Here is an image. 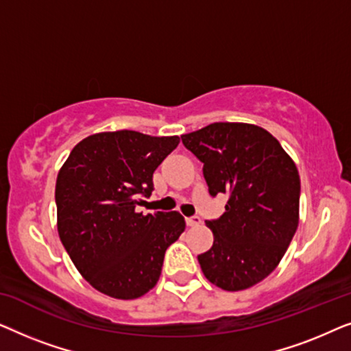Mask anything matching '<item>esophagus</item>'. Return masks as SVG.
<instances>
[{
	"mask_svg": "<svg viewBox=\"0 0 351 351\" xmlns=\"http://www.w3.org/2000/svg\"><path fill=\"white\" fill-rule=\"evenodd\" d=\"M185 222L189 227H196V225L201 223V219L198 217V215H191V217H186Z\"/></svg>",
	"mask_w": 351,
	"mask_h": 351,
	"instance_id": "1",
	"label": "esophagus"
}]
</instances>
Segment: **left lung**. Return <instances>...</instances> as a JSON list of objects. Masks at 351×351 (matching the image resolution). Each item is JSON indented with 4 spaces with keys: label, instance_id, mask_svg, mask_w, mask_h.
I'll use <instances>...</instances> for the list:
<instances>
[{
    "label": "left lung",
    "instance_id": "1",
    "mask_svg": "<svg viewBox=\"0 0 351 351\" xmlns=\"http://www.w3.org/2000/svg\"><path fill=\"white\" fill-rule=\"evenodd\" d=\"M203 162L209 193H227L225 213L206 220L214 243L198 256L204 276L223 291H243L270 275L299 225L300 177L270 132L247 123H213L184 134Z\"/></svg>",
    "mask_w": 351,
    "mask_h": 351
}]
</instances>
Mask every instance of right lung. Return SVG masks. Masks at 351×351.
Returning a JSON list of instances; mask_svg holds the SVG:
<instances>
[{
  "label": "right lung",
  "mask_w": 351,
  "mask_h": 351,
  "mask_svg": "<svg viewBox=\"0 0 351 351\" xmlns=\"http://www.w3.org/2000/svg\"><path fill=\"white\" fill-rule=\"evenodd\" d=\"M179 137L137 131L86 137L56 182L57 230L71 262L94 289L113 299L147 294L160 280L166 249L185 230L177 213H138L153 172Z\"/></svg>",
  "instance_id": "1"
}]
</instances>
